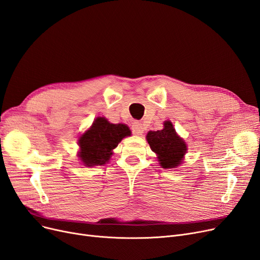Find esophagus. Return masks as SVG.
<instances>
[{"instance_id":"1","label":"esophagus","mask_w":260,"mask_h":260,"mask_svg":"<svg viewBox=\"0 0 260 260\" xmlns=\"http://www.w3.org/2000/svg\"><path fill=\"white\" fill-rule=\"evenodd\" d=\"M132 129H133V133L136 134V135H141L144 131L142 124L140 122H134L132 124Z\"/></svg>"}]
</instances>
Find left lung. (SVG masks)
Listing matches in <instances>:
<instances>
[{
  "mask_svg": "<svg viewBox=\"0 0 260 260\" xmlns=\"http://www.w3.org/2000/svg\"><path fill=\"white\" fill-rule=\"evenodd\" d=\"M164 129L149 132L146 135L151 149L158 155V161L162 168H174L182 162L187 146L177 136L170 121L164 123Z\"/></svg>",
  "mask_w": 260,
  "mask_h": 260,
  "instance_id": "1",
  "label": "left lung"
}]
</instances>
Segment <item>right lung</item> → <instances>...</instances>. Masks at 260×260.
I'll return each instance as SVG.
<instances>
[{
	"label": "right lung",
	"mask_w": 260,
	"mask_h": 260,
	"mask_svg": "<svg viewBox=\"0 0 260 260\" xmlns=\"http://www.w3.org/2000/svg\"><path fill=\"white\" fill-rule=\"evenodd\" d=\"M131 131L125 124H112L105 118H96L92 126L78 140L81 146L80 157L85 166H102L109 160L112 150Z\"/></svg>",
	"instance_id": "1"
}]
</instances>
